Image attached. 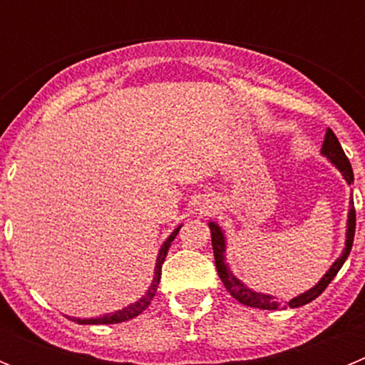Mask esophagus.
Wrapping results in <instances>:
<instances>
[{
  "label": "esophagus",
  "mask_w": 365,
  "mask_h": 365,
  "mask_svg": "<svg viewBox=\"0 0 365 365\" xmlns=\"http://www.w3.org/2000/svg\"><path fill=\"white\" fill-rule=\"evenodd\" d=\"M210 208H212V206L208 205V202H201V206H199L197 210L199 212H208V210H210Z\"/></svg>",
  "instance_id": "obj_1"
}]
</instances>
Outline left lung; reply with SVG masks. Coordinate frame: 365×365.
<instances>
[{"mask_svg": "<svg viewBox=\"0 0 365 365\" xmlns=\"http://www.w3.org/2000/svg\"><path fill=\"white\" fill-rule=\"evenodd\" d=\"M320 153L324 155L329 163L336 168L338 172L341 173V177L346 179L347 185H353L354 175H353V168H351L349 159L346 157L344 150H341L340 143H338L336 135L329 130L325 131L324 144H322ZM208 227H210L212 232V247H214V257H215V269H217L219 278H221L222 285L227 287V291L234 296L235 299L243 305H248V307H256V309H267V311H276V309H285L287 305L291 309H298L302 305H307L312 299H316L322 292L327 289V285L333 282V278L338 274V270L341 269V265L346 263L347 256L351 252V247H353L354 240V227H356V214H354V206H353V197L349 199V212H347V222H346V245L341 248V254L334 259V263L327 269V272L320 278V282L312 285L309 291L302 292L296 298L292 299H282L278 296H272L269 292H257L250 287H247V283L241 282L235 274H232L230 265L227 263V235H225V230L219 227L215 221H208Z\"/></svg>", "mask_w": 365, "mask_h": 365, "instance_id": "8db88e82", "label": "left lung"}]
</instances>
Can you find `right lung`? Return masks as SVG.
<instances>
[{"mask_svg":"<svg viewBox=\"0 0 365 365\" xmlns=\"http://www.w3.org/2000/svg\"><path fill=\"white\" fill-rule=\"evenodd\" d=\"M180 227L182 225H179V227L175 228V230L172 232V234L168 235L166 241H164L163 245H160L159 248V254H157V261H155V269H153V279H151L150 287H148V291L144 292L140 298L137 299V302L130 303V305H125L124 309H118V311L115 312H108V314H102V316H96V318H71L73 322H76V324H82V325H104V324H120V322H125V320H131V318H135V316H138L143 311H146V307L151 303V299H153L155 292H157V287H159V282H160V270H163V263L164 259H166V254L168 250H170V245H172V241L175 240V235L179 234Z\"/></svg>","mask_w":365,"mask_h":365,"instance_id":"add662e5","label":"right lung"}]
</instances>
